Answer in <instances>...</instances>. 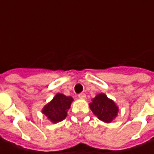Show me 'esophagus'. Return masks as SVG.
<instances>
[{
	"label": "esophagus",
	"instance_id": "1",
	"mask_svg": "<svg viewBox=\"0 0 154 154\" xmlns=\"http://www.w3.org/2000/svg\"><path fill=\"white\" fill-rule=\"evenodd\" d=\"M79 98L81 99V100H85L86 99V95L84 93H81L79 95Z\"/></svg>",
	"mask_w": 154,
	"mask_h": 154
}]
</instances>
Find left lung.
I'll list each match as a JSON object with an SVG mask.
<instances>
[{"label": "left lung", "instance_id": "obj_1", "mask_svg": "<svg viewBox=\"0 0 154 154\" xmlns=\"http://www.w3.org/2000/svg\"><path fill=\"white\" fill-rule=\"evenodd\" d=\"M91 110L99 120L109 124L118 115L119 107L116 103L106 96L104 93H100L91 100L89 103Z\"/></svg>", "mask_w": 154, "mask_h": 154}]
</instances>
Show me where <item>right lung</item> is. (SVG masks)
I'll use <instances>...</instances> for the list:
<instances>
[{
  "mask_svg": "<svg viewBox=\"0 0 154 154\" xmlns=\"http://www.w3.org/2000/svg\"><path fill=\"white\" fill-rule=\"evenodd\" d=\"M73 101L71 96L57 93L48 103L44 106L42 112L53 124L60 122L66 117L67 112Z\"/></svg>",
  "mask_w": 154,
  "mask_h": 154,
  "instance_id": "add662e5",
  "label": "right lung"
}]
</instances>
